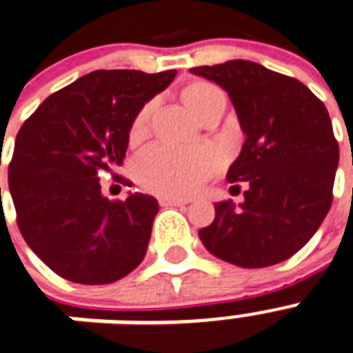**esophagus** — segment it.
<instances>
[{"label":"esophagus","mask_w":353,"mask_h":353,"mask_svg":"<svg viewBox=\"0 0 353 353\" xmlns=\"http://www.w3.org/2000/svg\"><path fill=\"white\" fill-rule=\"evenodd\" d=\"M158 202H160V206H184V204H188L185 199H174V196H160Z\"/></svg>","instance_id":"obj_1"}]
</instances>
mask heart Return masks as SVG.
<instances>
[{
  "instance_id": "obj_1",
  "label": "heart",
  "mask_w": 353,
  "mask_h": 353,
  "mask_svg": "<svg viewBox=\"0 0 353 353\" xmlns=\"http://www.w3.org/2000/svg\"><path fill=\"white\" fill-rule=\"evenodd\" d=\"M180 99L199 119L219 114L226 108V94L214 83L191 81L180 90ZM152 103L141 106L128 127V141L139 143L149 134ZM221 165L219 154L212 147L174 149L168 145H152L136 158L134 174L145 190L158 195L184 196L195 193Z\"/></svg>"
}]
</instances>
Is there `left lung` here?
Listing matches in <instances>:
<instances>
[{
  "label": "left lung",
  "instance_id": "1",
  "mask_svg": "<svg viewBox=\"0 0 353 353\" xmlns=\"http://www.w3.org/2000/svg\"><path fill=\"white\" fill-rule=\"evenodd\" d=\"M191 72L228 92L247 139L228 182L245 202L215 204V219L199 232L215 258L261 269L299 252L330 212L339 143L326 106L299 79L250 60L196 65Z\"/></svg>",
  "mask_w": 353,
  "mask_h": 353
}]
</instances>
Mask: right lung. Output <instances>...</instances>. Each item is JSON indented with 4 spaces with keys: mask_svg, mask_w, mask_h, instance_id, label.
I'll return each instance as SVG.
<instances>
[{
    "mask_svg": "<svg viewBox=\"0 0 353 353\" xmlns=\"http://www.w3.org/2000/svg\"><path fill=\"white\" fill-rule=\"evenodd\" d=\"M174 75L97 70L49 95L18 130L9 163L16 223L32 252L65 280L112 283L145 258L157 199L108 201L99 176L123 165L132 117Z\"/></svg>",
    "mask_w": 353,
    "mask_h": 353,
    "instance_id": "obj_1",
    "label": "right lung"
}]
</instances>
